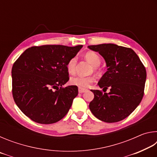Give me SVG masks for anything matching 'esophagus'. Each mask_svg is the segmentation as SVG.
<instances>
[{
	"instance_id": "1",
	"label": "esophagus",
	"mask_w": 157,
	"mask_h": 157,
	"mask_svg": "<svg viewBox=\"0 0 157 157\" xmlns=\"http://www.w3.org/2000/svg\"><path fill=\"white\" fill-rule=\"evenodd\" d=\"M87 91V89H82V88H79L78 89V91L79 94H82V93H84Z\"/></svg>"
}]
</instances>
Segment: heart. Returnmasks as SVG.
<instances>
[{
    "mask_svg": "<svg viewBox=\"0 0 157 157\" xmlns=\"http://www.w3.org/2000/svg\"><path fill=\"white\" fill-rule=\"evenodd\" d=\"M85 57L89 61L91 64L94 66V68H96L97 66L100 64V58L98 55L94 52H88L85 54ZM77 63V57H73L68 61L66 64V68L69 73H73L75 71V66ZM95 81V78L93 76H75L71 78L70 83L75 86H78L79 88H86L90 84Z\"/></svg>",
    "mask_w": 157,
    "mask_h": 157,
    "instance_id": "b5f03b06",
    "label": "heart"
}]
</instances>
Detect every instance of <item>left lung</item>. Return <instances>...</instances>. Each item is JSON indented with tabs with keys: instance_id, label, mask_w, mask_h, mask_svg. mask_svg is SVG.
<instances>
[{
	"instance_id": "left-lung-1",
	"label": "left lung",
	"mask_w": 157,
	"mask_h": 157,
	"mask_svg": "<svg viewBox=\"0 0 157 157\" xmlns=\"http://www.w3.org/2000/svg\"><path fill=\"white\" fill-rule=\"evenodd\" d=\"M88 48L104 58L107 71L98 82L100 88L109 93L91 90L94 98L89 104L92 113L106 123H116L135 110L144 95L146 70L134 50L113 44Z\"/></svg>"
}]
</instances>
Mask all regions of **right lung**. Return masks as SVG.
Returning a JSON list of instances; mask_svg holds the SVG:
<instances>
[{
  "label": "right lung",
  "mask_w": 157,
  "mask_h": 157,
  "mask_svg": "<svg viewBox=\"0 0 157 157\" xmlns=\"http://www.w3.org/2000/svg\"><path fill=\"white\" fill-rule=\"evenodd\" d=\"M82 45L33 46L25 50L12 69V95L21 111L41 124L57 123L64 117L78 94L68 81L66 64Z\"/></svg>",
  "instance_id": "obj_1"
}]
</instances>
